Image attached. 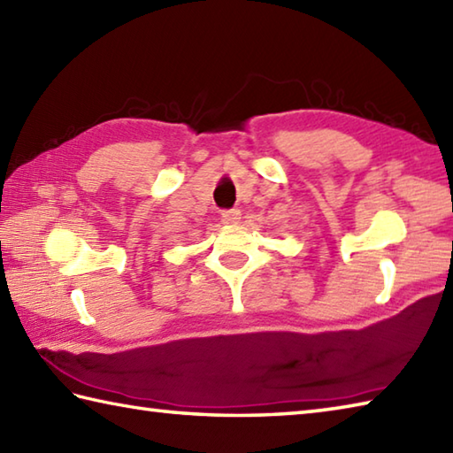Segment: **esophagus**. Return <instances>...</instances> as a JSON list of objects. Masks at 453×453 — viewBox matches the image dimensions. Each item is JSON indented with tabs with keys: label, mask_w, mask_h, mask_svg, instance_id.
Wrapping results in <instances>:
<instances>
[{
	"label": "esophagus",
	"mask_w": 453,
	"mask_h": 453,
	"mask_svg": "<svg viewBox=\"0 0 453 453\" xmlns=\"http://www.w3.org/2000/svg\"><path fill=\"white\" fill-rule=\"evenodd\" d=\"M223 220L226 225H236L241 220V211L238 209H226L223 211Z\"/></svg>",
	"instance_id": "1"
}]
</instances>
